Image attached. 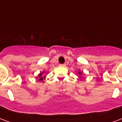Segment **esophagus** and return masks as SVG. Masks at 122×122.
<instances>
[{
    "label": "esophagus",
    "instance_id": "esophagus-1",
    "mask_svg": "<svg viewBox=\"0 0 122 122\" xmlns=\"http://www.w3.org/2000/svg\"><path fill=\"white\" fill-rule=\"evenodd\" d=\"M59 66H63V67H64V66H66V65H65V64H60V65H59Z\"/></svg>",
    "mask_w": 122,
    "mask_h": 122
}]
</instances>
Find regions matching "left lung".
<instances>
[{"label": "left lung", "instance_id": "obj_1", "mask_svg": "<svg viewBox=\"0 0 122 122\" xmlns=\"http://www.w3.org/2000/svg\"><path fill=\"white\" fill-rule=\"evenodd\" d=\"M78 74H79L80 75H81V74H82V72H78Z\"/></svg>", "mask_w": 122, "mask_h": 122}]
</instances>
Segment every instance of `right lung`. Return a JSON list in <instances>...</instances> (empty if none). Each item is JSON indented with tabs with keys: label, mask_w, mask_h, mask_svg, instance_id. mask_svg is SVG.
I'll use <instances>...</instances> for the list:
<instances>
[{
	"label": "right lung",
	"mask_w": 122,
	"mask_h": 122,
	"mask_svg": "<svg viewBox=\"0 0 122 122\" xmlns=\"http://www.w3.org/2000/svg\"><path fill=\"white\" fill-rule=\"evenodd\" d=\"M43 73H44V72H41L40 74H38V77H37L38 78V81H40H40H42L44 79V78H45V76H43L42 75Z\"/></svg>",
	"instance_id": "1"
}]
</instances>
